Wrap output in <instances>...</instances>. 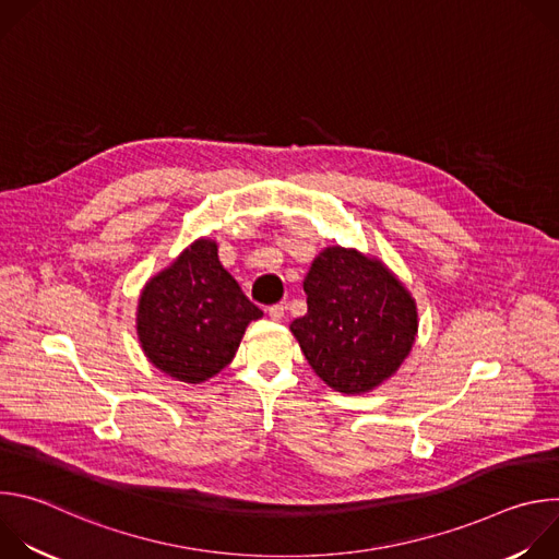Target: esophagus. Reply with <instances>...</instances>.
I'll use <instances>...</instances> for the list:
<instances>
[{"instance_id": "1", "label": "esophagus", "mask_w": 559, "mask_h": 559, "mask_svg": "<svg viewBox=\"0 0 559 559\" xmlns=\"http://www.w3.org/2000/svg\"><path fill=\"white\" fill-rule=\"evenodd\" d=\"M267 313H270V318H272V321H283V318H285V307L283 305H272L270 309H267Z\"/></svg>"}]
</instances>
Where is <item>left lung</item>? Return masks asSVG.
<instances>
[{"label":"left lung","mask_w":559,"mask_h":559,"mask_svg":"<svg viewBox=\"0 0 559 559\" xmlns=\"http://www.w3.org/2000/svg\"><path fill=\"white\" fill-rule=\"evenodd\" d=\"M307 313L289 325L309 367L341 393H367L412 354L418 305L380 259L330 246L302 281Z\"/></svg>","instance_id":"8db88e82"}]
</instances>
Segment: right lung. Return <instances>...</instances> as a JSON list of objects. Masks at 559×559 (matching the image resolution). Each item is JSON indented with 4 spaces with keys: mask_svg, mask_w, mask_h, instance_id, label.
I'll list each match as a JSON object with an SVG mask.
<instances>
[{
    "mask_svg": "<svg viewBox=\"0 0 559 559\" xmlns=\"http://www.w3.org/2000/svg\"><path fill=\"white\" fill-rule=\"evenodd\" d=\"M261 316L221 265L216 241L201 236L143 285L136 338L152 367L201 384L234 360L248 325Z\"/></svg>",
    "mask_w": 559,
    "mask_h": 559,
    "instance_id": "1",
    "label": "right lung"
}]
</instances>
